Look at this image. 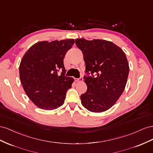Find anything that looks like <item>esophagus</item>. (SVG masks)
<instances>
[{"instance_id":"obj_1","label":"esophagus","mask_w":153,"mask_h":153,"mask_svg":"<svg viewBox=\"0 0 153 153\" xmlns=\"http://www.w3.org/2000/svg\"><path fill=\"white\" fill-rule=\"evenodd\" d=\"M75 81L76 82H81V81H83V78H82V77H81L80 78H79V79H76Z\"/></svg>"}]
</instances>
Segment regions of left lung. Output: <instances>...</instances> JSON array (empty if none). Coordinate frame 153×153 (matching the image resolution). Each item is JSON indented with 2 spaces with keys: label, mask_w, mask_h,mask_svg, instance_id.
<instances>
[{
  "label": "left lung",
  "mask_w": 153,
  "mask_h": 153,
  "mask_svg": "<svg viewBox=\"0 0 153 153\" xmlns=\"http://www.w3.org/2000/svg\"><path fill=\"white\" fill-rule=\"evenodd\" d=\"M75 43L83 54L86 72L91 74L84 77L87 90L81 95L82 105L91 112L107 111L119 99L127 83L129 67L126 56L110 41L77 38Z\"/></svg>",
  "instance_id": "1"
}]
</instances>
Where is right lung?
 Instances as JSON below:
<instances>
[{"mask_svg": "<svg viewBox=\"0 0 153 153\" xmlns=\"http://www.w3.org/2000/svg\"><path fill=\"white\" fill-rule=\"evenodd\" d=\"M74 39L39 42L30 47L19 66L20 79L25 94L35 105L45 110L62 106L72 77L65 76L63 59ZM59 70L62 71L61 75Z\"/></svg>", "mask_w": 153, "mask_h": 153, "instance_id": "obj_1", "label": "right lung"}]
</instances>
